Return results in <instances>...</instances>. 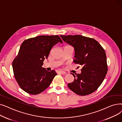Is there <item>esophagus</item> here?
<instances>
[{
	"instance_id": "34e87169",
	"label": "esophagus",
	"mask_w": 122,
	"mask_h": 122,
	"mask_svg": "<svg viewBox=\"0 0 122 122\" xmlns=\"http://www.w3.org/2000/svg\"><path fill=\"white\" fill-rule=\"evenodd\" d=\"M58 72H59V73L61 74H65L66 73L65 72L63 71H58Z\"/></svg>"
}]
</instances>
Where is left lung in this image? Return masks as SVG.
Listing matches in <instances>:
<instances>
[{
	"label": "left lung",
	"mask_w": 122,
	"mask_h": 122,
	"mask_svg": "<svg viewBox=\"0 0 122 122\" xmlns=\"http://www.w3.org/2000/svg\"><path fill=\"white\" fill-rule=\"evenodd\" d=\"M60 36L74 48V62L82 66L81 74L71 73L74 81L68 84V87L80 95L92 93L101 85L107 73L104 49L92 38L81 35Z\"/></svg>",
	"instance_id": "left-lung-1"
}]
</instances>
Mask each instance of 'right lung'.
Instances as JSON below:
<instances>
[{
  "label": "right lung",
  "mask_w": 122,
  "mask_h": 122,
  "mask_svg": "<svg viewBox=\"0 0 122 122\" xmlns=\"http://www.w3.org/2000/svg\"><path fill=\"white\" fill-rule=\"evenodd\" d=\"M63 43L58 36H40L23 41L12 63L14 76L24 91L38 94L46 89L57 75L42 67L52 47Z\"/></svg>",
  "instance_id": "obj_1"
}]
</instances>
